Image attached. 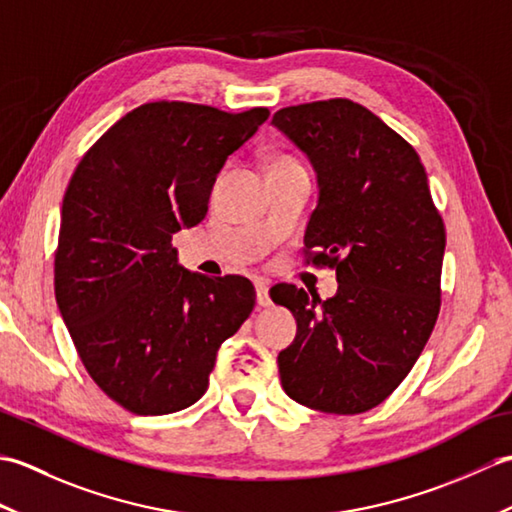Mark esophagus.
<instances>
[{
    "instance_id": "esophagus-1",
    "label": "esophagus",
    "mask_w": 512,
    "mask_h": 512,
    "mask_svg": "<svg viewBox=\"0 0 512 512\" xmlns=\"http://www.w3.org/2000/svg\"><path fill=\"white\" fill-rule=\"evenodd\" d=\"M255 288H257V306L259 308H268L270 303V295H268V281H264V279H257L255 281Z\"/></svg>"
}]
</instances>
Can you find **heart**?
<instances>
[{
	"mask_svg": "<svg viewBox=\"0 0 512 512\" xmlns=\"http://www.w3.org/2000/svg\"><path fill=\"white\" fill-rule=\"evenodd\" d=\"M277 162H292V160H277ZM277 162H275V165H277Z\"/></svg>",
	"mask_w": 512,
	"mask_h": 512,
	"instance_id": "obj_1",
	"label": "heart"
}]
</instances>
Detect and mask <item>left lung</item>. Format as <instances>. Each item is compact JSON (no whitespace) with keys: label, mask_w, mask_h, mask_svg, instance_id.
Segmentation results:
<instances>
[{"label":"left lung","mask_w":512,"mask_h":512,"mask_svg":"<svg viewBox=\"0 0 512 512\" xmlns=\"http://www.w3.org/2000/svg\"><path fill=\"white\" fill-rule=\"evenodd\" d=\"M273 125L317 171L303 250L339 281L325 301L292 284L270 290L297 319L277 356L281 385L310 409L363 413L402 383L436 325L444 222L416 149L367 107L292 105Z\"/></svg>","instance_id":"8db88e82"}]
</instances>
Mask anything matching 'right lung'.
<instances>
[{
    "label": "right lung",
    "instance_id": "1",
    "mask_svg": "<svg viewBox=\"0 0 512 512\" xmlns=\"http://www.w3.org/2000/svg\"><path fill=\"white\" fill-rule=\"evenodd\" d=\"M268 114L145 103L96 140L65 189L61 317L94 383L138 416L200 400L217 350L255 308L246 277L191 273L171 239L204 220L226 158Z\"/></svg>",
    "mask_w": 512,
    "mask_h": 512
}]
</instances>
